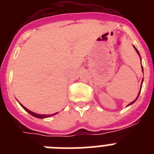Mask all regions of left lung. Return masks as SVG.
Instances as JSON below:
<instances>
[{
  "instance_id": "left-lung-1",
  "label": "left lung",
  "mask_w": 154,
  "mask_h": 154,
  "mask_svg": "<svg viewBox=\"0 0 154 154\" xmlns=\"http://www.w3.org/2000/svg\"><path fill=\"white\" fill-rule=\"evenodd\" d=\"M133 47H134V48H135L136 51H137V54H138V55H139V56L140 57V53H139L138 50H137V48H136V47H135V46H134V45H133ZM140 60H141V59H140ZM141 65H142V64H141ZM142 72H143V66H142ZM143 80H142V83H141V86H140V92H139V93H138V96H137V99H135V100H134V101H133V102H132V103H130V104H128V106H130V105H132V104H133V103H135V102H136V101H137V99H138L139 96H140V91H141V88H142V85H143Z\"/></svg>"
}]
</instances>
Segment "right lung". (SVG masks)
<instances>
[{"instance_id":"right-lung-1","label":"right lung","mask_w":154,"mask_h":154,"mask_svg":"<svg viewBox=\"0 0 154 154\" xmlns=\"http://www.w3.org/2000/svg\"><path fill=\"white\" fill-rule=\"evenodd\" d=\"M20 105H21V106H22V108L24 109L25 111H27V112H28L29 114H31V116H35V117L36 118H38V119H44V118H48V117H50V116H55V114H57L58 112H55V113H53V114H51V115H42V114H38V113H35V112H31V110L28 109L26 108V107H24L23 105H21V103H20Z\"/></svg>"}]
</instances>
